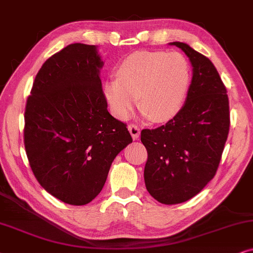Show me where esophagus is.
<instances>
[{
	"label": "esophagus",
	"instance_id": "obj_1",
	"mask_svg": "<svg viewBox=\"0 0 253 253\" xmlns=\"http://www.w3.org/2000/svg\"><path fill=\"white\" fill-rule=\"evenodd\" d=\"M128 130H129L130 135H132V137H133L134 140L139 139L140 128H139V127H137V125H135V124H130V125H128Z\"/></svg>",
	"mask_w": 253,
	"mask_h": 253
}]
</instances>
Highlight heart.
Segmentation results:
<instances>
[{
  "label": "heart",
  "mask_w": 253,
  "mask_h": 253,
  "mask_svg": "<svg viewBox=\"0 0 253 253\" xmlns=\"http://www.w3.org/2000/svg\"><path fill=\"white\" fill-rule=\"evenodd\" d=\"M118 79L104 92L113 114L126 119L137 105L150 120L164 123L176 116L186 98L191 67L179 52L139 50L123 60Z\"/></svg>",
  "instance_id": "1"
}]
</instances>
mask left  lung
Masks as SVG:
<instances>
[{
    "instance_id": "8db88e82",
    "label": "left lung",
    "mask_w": 253,
    "mask_h": 253,
    "mask_svg": "<svg viewBox=\"0 0 253 253\" xmlns=\"http://www.w3.org/2000/svg\"><path fill=\"white\" fill-rule=\"evenodd\" d=\"M171 45L179 47L193 66L186 102L166 125L141 132L148 153L146 187L166 205L190 200L213 179L230 126L227 87L215 66L187 43Z\"/></svg>"
}]
</instances>
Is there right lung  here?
<instances>
[{
    "label": "right lung",
    "mask_w": 253,
    "mask_h": 253,
    "mask_svg": "<svg viewBox=\"0 0 253 253\" xmlns=\"http://www.w3.org/2000/svg\"><path fill=\"white\" fill-rule=\"evenodd\" d=\"M95 45L72 43L37 74L24 113V146L38 183L63 203L82 206L105 184L111 164L133 139L107 111Z\"/></svg>",
    "instance_id": "add662e5"
}]
</instances>
